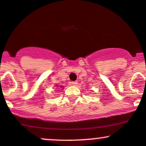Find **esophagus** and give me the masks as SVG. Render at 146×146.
Wrapping results in <instances>:
<instances>
[{"instance_id":"1","label":"esophagus","mask_w":146,"mask_h":146,"mask_svg":"<svg viewBox=\"0 0 146 146\" xmlns=\"http://www.w3.org/2000/svg\"><path fill=\"white\" fill-rule=\"evenodd\" d=\"M77 84H78L77 81H72L71 82V84L74 86H76V85H77Z\"/></svg>"}]
</instances>
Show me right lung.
<instances>
[{
	"mask_svg": "<svg viewBox=\"0 0 146 146\" xmlns=\"http://www.w3.org/2000/svg\"><path fill=\"white\" fill-rule=\"evenodd\" d=\"M60 88H62V86H61V87H60Z\"/></svg>",
	"mask_w": 146,
	"mask_h": 146,
	"instance_id": "1",
	"label": "right lung"
}]
</instances>
